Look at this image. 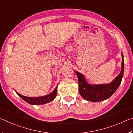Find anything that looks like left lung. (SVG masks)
<instances>
[{
	"label": "left lung",
	"mask_w": 133,
	"mask_h": 133,
	"mask_svg": "<svg viewBox=\"0 0 133 133\" xmlns=\"http://www.w3.org/2000/svg\"><path fill=\"white\" fill-rule=\"evenodd\" d=\"M122 70L112 82L108 84L90 85L87 82L82 74L75 71L78 78L79 92L81 96L86 101L97 102L109 99L115 92L122 82L124 74V56L123 53Z\"/></svg>",
	"instance_id": "left-lung-1"
}]
</instances>
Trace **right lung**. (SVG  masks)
<instances>
[{
  "instance_id": "add662e5",
  "label": "right lung",
  "mask_w": 133,
  "mask_h": 133,
  "mask_svg": "<svg viewBox=\"0 0 133 133\" xmlns=\"http://www.w3.org/2000/svg\"><path fill=\"white\" fill-rule=\"evenodd\" d=\"M57 87L58 85L55 88V89L54 90L51 94L46 95V96H43L38 97H26L23 96V95L18 94L17 92H16V93H17V94L21 97V98L24 100V101L27 102L28 103L31 104H34V105H40V104H44L49 103V102L52 101L55 98L57 94Z\"/></svg>"
}]
</instances>
